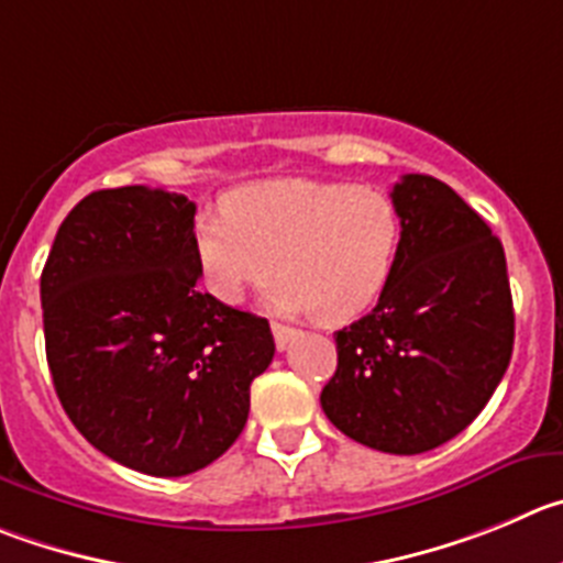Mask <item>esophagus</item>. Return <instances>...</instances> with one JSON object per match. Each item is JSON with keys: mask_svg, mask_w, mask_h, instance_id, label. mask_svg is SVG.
Listing matches in <instances>:
<instances>
[{"mask_svg": "<svg viewBox=\"0 0 563 563\" xmlns=\"http://www.w3.org/2000/svg\"><path fill=\"white\" fill-rule=\"evenodd\" d=\"M294 333H297V330H294V328H288V324L272 322V335H275V344H277V350H286V346L291 344Z\"/></svg>", "mask_w": 563, "mask_h": 563, "instance_id": "esophagus-1", "label": "esophagus"}]
</instances>
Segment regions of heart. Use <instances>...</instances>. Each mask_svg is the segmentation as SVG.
<instances>
[{
  "instance_id": "b5f03b06",
  "label": "heart",
  "mask_w": 563,
  "mask_h": 563,
  "mask_svg": "<svg viewBox=\"0 0 563 563\" xmlns=\"http://www.w3.org/2000/svg\"><path fill=\"white\" fill-rule=\"evenodd\" d=\"M406 219L386 191L355 183L269 180L239 188L194 224L208 294L239 306L277 275L266 306L344 324L369 311L400 264Z\"/></svg>"
}]
</instances>
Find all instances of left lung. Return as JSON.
<instances>
[{"mask_svg":"<svg viewBox=\"0 0 563 563\" xmlns=\"http://www.w3.org/2000/svg\"><path fill=\"white\" fill-rule=\"evenodd\" d=\"M406 219L400 264L372 313L335 333L322 411L372 450L417 455L459 435L500 386L514 350L506 252L430 175L391 188Z\"/></svg>","mask_w":563,"mask_h":563,"instance_id":"8db88e82","label":"left lung"}]
</instances>
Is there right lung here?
I'll return each mask as SVG.
<instances>
[{
	"label": "right lung",
	"mask_w": 563,
	"mask_h": 563,
	"mask_svg": "<svg viewBox=\"0 0 563 563\" xmlns=\"http://www.w3.org/2000/svg\"><path fill=\"white\" fill-rule=\"evenodd\" d=\"M197 205L163 188L93 191L41 272L46 361L99 453L155 477L213 464L244 430L269 322L197 288Z\"/></svg>",
	"instance_id": "right-lung-1"
}]
</instances>
